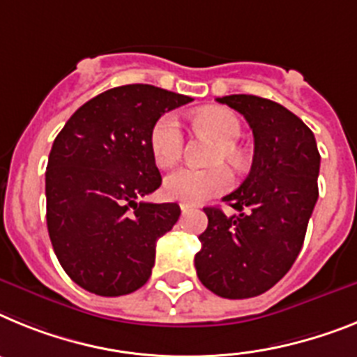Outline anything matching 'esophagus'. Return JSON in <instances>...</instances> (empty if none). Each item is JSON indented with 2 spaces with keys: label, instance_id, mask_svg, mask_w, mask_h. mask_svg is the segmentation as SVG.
I'll list each match as a JSON object with an SVG mask.
<instances>
[{
  "label": "esophagus",
  "instance_id": "1",
  "mask_svg": "<svg viewBox=\"0 0 357 357\" xmlns=\"http://www.w3.org/2000/svg\"><path fill=\"white\" fill-rule=\"evenodd\" d=\"M179 208H181L183 212H185V210L190 208V204H188V203H179Z\"/></svg>",
  "mask_w": 357,
  "mask_h": 357
}]
</instances>
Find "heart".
Instances as JSON below:
<instances>
[{"mask_svg": "<svg viewBox=\"0 0 357 357\" xmlns=\"http://www.w3.org/2000/svg\"><path fill=\"white\" fill-rule=\"evenodd\" d=\"M194 126L219 142L213 163L228 161L234 167H243L244 153L238 147L243 136V123L237 114L225 107H204L194 114ZM185 147V135L178 116L172 113L161 114L149 132V151L158 167H172L181 158ZM234 185V174L228 167H215L210 170H197L190 167L174 170L163 181V194L169 199L181 203H203L228 192Z\"/></svg>", "mask_w": 357, "mask_h": 357, "instance_id": "heart-1", "label": "heart"}]
</instances>
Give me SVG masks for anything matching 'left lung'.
I'll use <instances>...</instances> for the list:
<instances>
[{
    "mask_svg": "<svg viewBox=\"0 0 357 357\" xmlns=\"http://www.w3.org/2000/svg\"><path fill=\"white\" fill-rule=\"evenodd\" d=\"M255 140L252 170L222 197L237 213L206 206L196 253L201 284L222 298H252L271 289L302 250L318 201L320 153L312 131L284 105L255 95H228Z\"/></svg>",
    "mask_w": 357,
    "mask_h": 357,
    "instance_id": "8db88e82",
    "label": "left lung"
}]
</instances>
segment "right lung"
Instances as JSON below:
<instances>
[{
  "label": "right lung",
  "instance_id": "obj_1",
  "mask_svg": "<svg viewBox=\"0 0 357 357\" xmlns=\"http://www.w3.org/2000/svg\"><path fill=\"white\" fill-rule=\"evenodd\" d=\"M190 97L149 84L107 89L80 105L55 138L46 167V225L71 280L100 296L140 289L156 241L179 204L145 203L161 185L149 132Z\"/></svg>",
  "mask_w": 357,
  "mask_h": 357
}]
</instances>
